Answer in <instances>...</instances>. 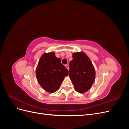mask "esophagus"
Segmentation results:
<instances>
[{
  "mask_svg": "<svg viewBox=\"0 0 129 129\" xmlns=\"http://www.w3.org/2000/svg\"><path fill=\"white\" fill-rule=\"evenodd\" d=\"M65 66H66V67L67 68V69L68 70H69V66H68V64H66Z\"/></svg>",
  "mask_w": 129,
  "mask_h": 129,
  "instance_id": "obj_1",
  "label": "esophagus"
}]
</instances>
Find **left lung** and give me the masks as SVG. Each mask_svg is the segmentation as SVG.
<instances>
[{
	"label": "left lung",
	"instance_id": "8db88e82",
	"mask_svg": "<svg viewBox=\"0 0 129 129\" xmlns=\"http://www.w3.org/2000/svg\"><path fill=\"white\" fill-rule=\"evenodd\" d=\"M69 75L74 89L83 93L91 88L95 80V69L90 59L82 52L72 54Z\"/></svg>",
	"mask_w": 129,
	"mask_h": 129
}]
</instances>
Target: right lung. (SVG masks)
Here are the masks:
<instances>
[{"label":"right lung","mask_w":129,"mask_h":129,"mask_svg":"<svg viewBox=\"0 0 129 129\" xmlns=\"http://www.w3.org/2000/svg\"><path fill=\"white\" fill-rule=\"evenodd\" d=\"M60 58L56 57L54 52L45 53L41 56L36 68L38 83L45 91L53 93L60 88L68 71L61 64Z\"/></svg>","instance_id":"add662e5"}]
</instances>
